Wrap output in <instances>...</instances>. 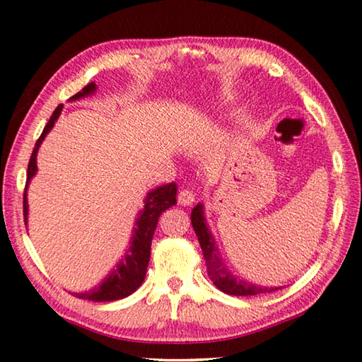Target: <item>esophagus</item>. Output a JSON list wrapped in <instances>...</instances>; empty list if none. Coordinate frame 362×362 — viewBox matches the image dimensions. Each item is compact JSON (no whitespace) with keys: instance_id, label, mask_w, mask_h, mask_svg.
<instances>
[{"instance_id":"1","label":"esophagus","mask_w":362,"mask_h":362,"mask_svg":"<svg viewBox=\"0 0 362 362\" xmlns=\"http://www.w3.org/2000/svg\"><path fill=\"white\" fill-rule=\"evenodd\" d=\"M177 202H180V205H192L195 202V192L192 189H181L180 192H177Z\"/></svg>"}]
</instances>
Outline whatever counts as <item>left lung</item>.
I'll use <instances>...</instances> for the list:
<instances>
[{
	"mask_svg": "<svg viewBox=\"0 0 362 362\" xmlns=\"http://www.w3.org/2000/svg\"><path fill=\"white\" fill-rule=\"evenodd\" d=\"M191 221L194 230L197 233L200 248L204 251L208 276H210V280L219 291H223V293L229 296H259L265 293H274V291L280 289L272 286H259L256 283L246 281L243 278H238L237 275L232 274L223 261V257H221L216 242H214L211 232L208 229L204 214V205H195L191 213Z\"/></svg>",
	"mask_w": 362,
	"mask_h": 362,
	"instance_id": "obj_1",
	"label": "left lung"
}]
</instances>
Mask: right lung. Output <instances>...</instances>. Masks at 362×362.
I'll list each match as a JSON object with an SVG mask.
<instances>
[{"instance_id": "right-lung-1", "label": "right lung", "mask_w": 362, "mask_h": 362, "mask_svg": "<svg viewBox=\"0 0 362 362\" xmlns=\"http://www.w3.org/2000/svg\"><path fill=\"white\" fill-rule=\"evenodd\" d=\"M97 90L95 82L87 84L81 92L73 95L69 101L79 100L87 95H92ZM63 110V105H59L55 107V111L50 116L47 125L44 127L41 136L37 138L35 144V149L31 152L28 170H27V182H25V192H23V218L25 226H27L28 219V202H27V189L31 181V177L36 175L37 165H36V156L37 149L42 143V139L46 138L47 133L52 130L55 120L59 119L60 112ZM176 185L170 182V185L158 186L146 195L143 210L138 213V218L135 221V227H133V235L130 238V246L125 250V255L117 262L103 281L98 283L97 286L86 291V293H73V296L79 297L84 300L92 302H111L119 300L124 297L130 296L141 286V283L146 276V269H148L149 259H151V243L152 237H154V230L158 223L160 214L168 210L170 206L176 204Z\"/></svg>"}]
</instances>
